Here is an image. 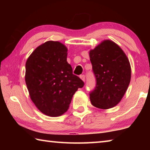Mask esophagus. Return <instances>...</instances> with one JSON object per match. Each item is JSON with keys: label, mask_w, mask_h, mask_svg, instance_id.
Masks as SVG:
<instances>
[{"label": "esophagus", "mask_w": 150, "mask_h": 150, "mask_svg": "<svg viewBox=\"0 0 150 150\" xmlns=\"http://www.w3.org/2000/svg\"><path fill=\"white\" fill-rule=\"evenodd\" d=\"M80 78H81V80H82L83 81H84V82H85V76L84 75H80Z\"/></svg>", "instance_id": "1"}]
</instances>
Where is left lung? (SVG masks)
Returning a JSON list of instances; mask_svg holds the SVG:
<instances>
[{"instance_id":"1","label":"left lung","mask_w":150,"mask_h":150,"mask_svg":"<svg viewBox=\"0 0 150 150\" xmlns=\"http://www.w3.org/2000/svg\"><path fill=\"white\" fill-rule=\"evenodd\" d=\"M96 86L90 94L91 103L100 109L111 108L120 102L130 84L131 66L121 47L110 40L89 51Z\"/></svg>"}]
</instances>
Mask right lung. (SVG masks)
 <instances>
[{"label":"right lung","instance_id":"1","mask_svg":"<svg viewBox=\"0 0 150 150\" xmlns=\"http://www.w3.org/2000/svg\"><path fill=\"white\" fill-rule=\"evenodd\" d=\"M67 48L47 41L35 48L26 63L25 81L30 98L44 115L57 117L67 112L83 81L73 74L67 62Z\"/></svg>","mask_w":150,"mask_h":150}]
</instances>
